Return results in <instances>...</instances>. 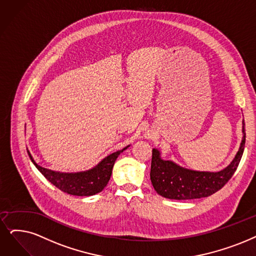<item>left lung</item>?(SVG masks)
Returning a JSON list of instances; mask_svg holds the SVG:
<instances>
[{
    "label": "left lung",
    "instance_id": "left-lung-1",
    "mask_svg": "<svg viewBox=\"0 0 256 256\" xmlns=\"http://www.w3.org/2000/svg\"><path fill=\"white\" fill-rule=\"evenodd\" d=\"M246 142L242 120L240 147L229 166L218 172L194 171L182 168L171 160L160 158L158 149L152 150L150 180L160 196L170 200H193L212 196L222 189L234 174L240 162Z\"/></svg>",
    "mask_w": 256,
    "mask_h": 256
}]
</instances>
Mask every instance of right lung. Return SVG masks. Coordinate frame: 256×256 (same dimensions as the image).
<instances>
[{
  "instance_id": "1",
  "label": "right lung",
  "mask_w": 256,
  "mask_h": 256,
  "mask_svg": "<svg viewBox=\"0 0 256 256\" xmlns=\"http://www.w3.org/2000/svg\"><path fill=\"white\" fill-rule=\"evenodd\" d=\"M129 146L106 156L94 168L76 173H62L38 166L28 151L30 160L42 174L60 191L78 196H90L103 190L110 180L114 162Z\"/></svg>"
}]
</instances>
